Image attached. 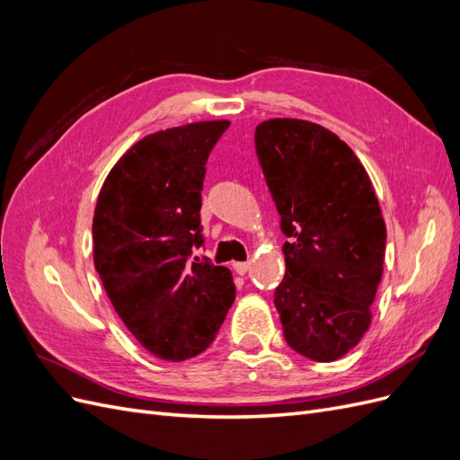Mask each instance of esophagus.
Wrapping results in <instances>:
<instances>
[{"instance_id": "1", "label": "esophagus", "mask_w": 460, "mask_h": 460, "mask_svg": "<svg viewBox=\"0 0 460 460\" xmlns=\"http://www.w3.org/2000/svg\"><path fill=\"white\" fill-rule=\"evenodd\" d=\"M232 267H234V270L238 272V274H245V272L249 270V267H252V262H249V261H245V262H240V261H238V262H234Z\"/></svg>"}]
</instances>
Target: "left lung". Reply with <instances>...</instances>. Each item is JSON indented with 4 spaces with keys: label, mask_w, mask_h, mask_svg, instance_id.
Returning a JSON list of instances; mask_svg holds the SVG:
<instances>
[{
    "label": "left lung",
    "mask_w": 460,
    "mask_h": 460,
    "mask_svg": "<svg viewBox=\"0 0 460 460\" xmlns=\"http://www.w3.org/2000/svg\"><path fill=\"white\" fill-rule=\"evenodd\" d=\"M272 193L286 276L274 305L291 349L332 363L365 336L382 280L385 222L353 149L320 124L270 119L255 128Z\"/></svg>",
    "instance_id": "obj_1"
}]
</instances>
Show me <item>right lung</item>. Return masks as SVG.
Masks as SVG:
<instances>
[{
  "label": "right lung",
  "instance_id": "right-lung-1",
  "mask_svg": "<svg viewBox=\"0 0 460 460\" xmlns=\"http://www.w3.org/2000/svg\"><path fill=\"white\" fill-rule=\"evenodd\" d=\"M228 120L149 134L107 174L93 211V264L142 347L180 363L215 341L235 288L226 267L190 259L203 245L205 163Z\"/></svg>",
  "mask_w": 460,
  "mask_h": 460
}]
</instances>
